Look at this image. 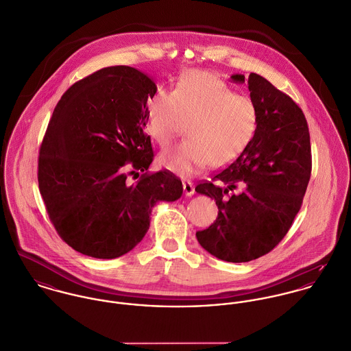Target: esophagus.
<instances>
[{
  "instance_id": "obj_1",
  "label": "esophagus",
  "mask_w": 351,
  "mask_h": 351,
  "mask_svg": "<svg viewBox=\"0 0 351 351\" xmlns=\"http://www.w3.org/2000/svg\"><path fill=\"white\" fill-rule=\"evenodd\" d=\"M182 186H184V192H185L186 196H193L195 195V185L191 181H184Z\"/></svg>"
}]
</instances>
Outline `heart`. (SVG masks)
Masks as SVG:
<instances>
[{
  "instance_id": "obj_1",
  "label": "heart",
  "mask_w": 351,
  "mask_h": 351,
  "mask_svg": "<svg viewBox=\"0 0 351 351\" xmlns=\"http://www.w3.org/2000/svg\"><path fill=\"white\" fill-rule=\"evenodd\" d=\"M256 121L250 97L235 95L220 78L199 70L182 74L171 93L158 90L146 109V130L160 147L186 124L188 139L159 155L165 169L184 177L197 174L208 163L221 167L235 160L249 146Z\"/></svg>"
}]
</instances>
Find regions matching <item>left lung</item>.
I'll return each mask as SVG.
<instances>
[{"label": "left lung", "mask_w": 351, "mask_h": 351, "mask_svg": "<svg viewBox=\"0 0 351 351\" xmlns=\"http://www.w3.org/2000/svg\"><path fill=\"white\" fill-rule=\"evenodd\" d=\"M247 82L258 121L249 146L196 192L216 201L217 217L196 237L202 249L227 262H249L273 250L300 210L312 169L309 131L299 105L266 78Z\"/></svg>", "instance_id": "left-lung-1"}]
</instances>
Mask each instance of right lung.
Returning <instances> with one entry per match:
<instances>
[{
	"label": "right lung",
	"instance_id": "right-lung-1",
	"mask_svg": "<svg viewBox=\"0 0 351 351\" xmlns=\"http://www.w3.org/2000/svg\"><path fill=\"white\" fill-rule=\"evenodd\" d=\"M155 93L145 73L112 66L75 82L53 109L39 151V191L59 237L84 255L127 254L146 235L154 205L182 196L173 173H147L146 109ZM132 173L140 180L130 184Z\"/></svg>",
	"mask_w": 351,
	"mask_h": 351
}]
</instances>
